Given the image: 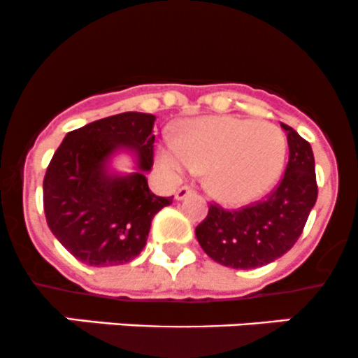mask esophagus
Masks as SVG:
<instances>
[{
	"mask_svg": "<svg viewBox=\"0 0 358 358\" xmlns=\"http://www.w3.org/2000/svg\"><path fill=\"white\" fill-rule=\"evenodd\" d=\"M191 193H193V189H191V187H187V186L179 187V189L176 191V200H184V198L189 196Z\"/></svg>",
	"mask_w": 358,
	"mask_h": 358,
	"instance_id": "34e87169",
	"label": "esophagus"
}]
</instances>
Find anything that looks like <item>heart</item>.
I'll return each mask as SVG.
<instances>
[{
	"mask_svg": "<svg viewBox=\"0 0 358 358\" xmlns=\"http://www.w3.org/2000/svg\"><path fill=\"white\" fill-rule=\"evenodd\" d=\"M287 139L280 127L238 116L186 122L179 137H164L157 162L171 178L205 171V187L226 205L259 200L280 179Z\"/></svg>",
	"mask_w": 358,
	"mask_h": 358,
	"instance_id": "1",
	"label": "heart"
}]
</instances>
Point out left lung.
<instances>
[{"mask_svg": "<svg viewBox=\"0 0 358 358\" xmlns=\"http://www.w3.org/2000/svg\"><path fill=\"white\" fill-rule=\"evenodd\" d=\"M280 127L287 134L289 164L277 189L242 210L210 205L194 229L205 254L222 266L252 270L273 263L298 242L315 207L318 189L310 143L292 127Z\"/></svg>", "mask_w": 358, "mask_h": 358, "instance_id": "1", "label": "left lung"}]
</instances>
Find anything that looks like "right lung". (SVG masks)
<instances>
[{
    "label": "right lung",
    "mask_w": 358,
    "mask_h": 358,
    "mask_svg": "<svg viewBox=\"0 0 358 358\" xmlns=\"http://www.w3.org/2000/svg\"><path fill=\"white\" fill-rule=\"evenodd\" d=\"M155 116L120 113L67 132L43 179V207L55 238L88 266H116L144 249L155 214L174 196L148 186L153 167ZM129 154L132 173L112 162Z\"/></svg>",
    "instance_id": "right-lung-1"
}]
</instances>
